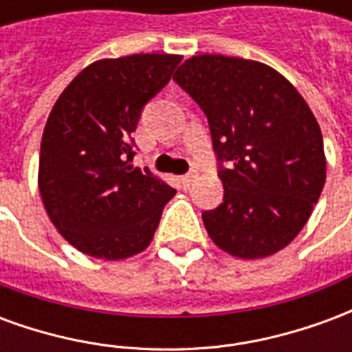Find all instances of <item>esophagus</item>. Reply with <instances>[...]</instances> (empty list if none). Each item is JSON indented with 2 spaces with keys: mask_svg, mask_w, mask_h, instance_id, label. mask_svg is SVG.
<instances>
[{
  "mask_svg": "<svg viewBox=\"0 0 352 352\" xmlns=\"http://www.w3.org/2000/svg\"><path fill=\"white\" fill-rule=\"evenodd\" d=\"M196 177H198L196 173H186V175L181 177V183H183V186H190L196 181Z\"/></svg>",
  "mask_w": 352,
  "mask_h": 352,
  "instance_id": "1",
  "label": "esophagus"
}]
</instances>
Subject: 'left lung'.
<instances>
[{
    "label": "left lung",
    "mask_w": 352,
    "mask_h": 352,
    "mask_svg": "<svg viewBox=\"0 0 352 352\" xmlns=\"http://www.w3.org/2000/svg\"><path fill=\"white\" fill-rule=\"evenodd\" d=\"M173 80L206 113L221 162L224 201L201 213L209 237L245 260L285 249L326 181L320 126L302 94L270 65L222 54L188 58Z\"/></svg>",
    "instance_id": "1"
}]
</instances>
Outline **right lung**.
I'll use <instances>...</instances> for the list:
<instances>
[{"label": "right lung", "instance_id": "add662e5", "mask_svg": "<svg viewBox=\"0 0 352 352\" xmlns=\"http://www.w3.org/2000/svg\"><path fill=\"white\" fill-rule=\"evenodd\" d=\"M181 60L179 54L98 60L50 111L39 192L52 224L82 254L124 260L153 241L175 188L131 164V133L146 101L168 85Z\"/></svg>", "mask_w": 352, "mask_h": 352}]
</instances>
